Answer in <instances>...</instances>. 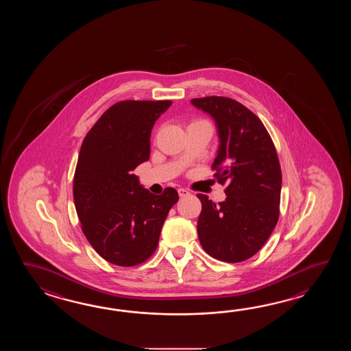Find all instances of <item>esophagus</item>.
<instances>
[{"mask_svg":"<svg viewBox=\"0 0 351 351\" xmlns=\"http://www.w3.org/2000/svg\"><path fill=\"white\" fill-rule=\"evenodd\" d=\"M179 197H186V195H189L191 192L189 191H186L184 188H179L178 189Z\"/></svg>","mask_w":351,"mask_h":351,"instance_id":"1","label":"esophagus"}]
</instances>
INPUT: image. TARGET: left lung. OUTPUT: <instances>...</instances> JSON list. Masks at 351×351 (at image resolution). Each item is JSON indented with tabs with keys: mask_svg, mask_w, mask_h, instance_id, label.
<instances>
[{
	"mask_svg": "<svg viewBox=\"0 0 351 351\" xmlns=\"http://www.w3.org/2000/svg\"><path fill=\"white\" fill-rule=\"evenodd\" d=\"M191 103L215 120L219 144L212 168L227 186L218 204L197 194L198 239L213 258L245 261L261 250L278 221L282 177L275 145L261 120L239 101L207 97Z\"/></svg>",
	"mask_w": 351,
	"mask_h": 351,
	"instance_id": "1",
	"label": "left lung"
}]
</instances>
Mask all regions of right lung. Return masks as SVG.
<instances>
[{
  "label": "right lung",
  "mask_w": 351,
  "mask_h": 351,
  "mask_svg": "<svg viewBox=\"0 0 351 351\" xmlns=\"http://www.w3.org/2000/svg\"><path fill=\"white\" fill-rule=\"evenodd\" d=\"M171 105V100L119 101L82 142L75 169V208L90 245L114 265L129 267L148 260L169 209L178 202L174 188L150 193L132 173L149 159L152 129Z\"/></svg>",
  "instance_id": "obj_1"
}]
</instances>
